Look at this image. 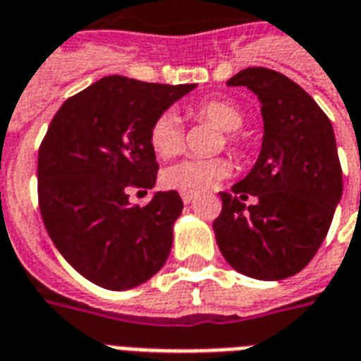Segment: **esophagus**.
I'll return each mask as SVG.
<instances>
[{
	"instance_id": "obj_1",
	"label": "esophagus",
	"mask_w": 361,
	"mask_h": 361,
	"mask_svg": "<svg viewBox=\"0 0 361 361\" xmlns=\"http://www.w3.org/2000/svg\"><path fill=\"white\" fill-rule=\"evenodd\" d=\"M195 199H197L195 195H188V193L181 195V201L185 202V204H191V202H195Z\"/></svg>"
}]
</instances>
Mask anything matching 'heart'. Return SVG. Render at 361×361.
I'll return each instance as SVG.
<instances>
[{
  "mask_svg": "<svg viewBox=\"0 0 361 361\" xmlns=\"http://www.w3.org/2000/svg\"><path fill=\"white\" fill-rule=\"evenodd\" d=\"M195 114L212 122L221 132L233 133L245 124V113L226 99H208L195 106ZM149 143L154 153L162 159H172L183 149V128L181 120L173 113H162L149 130ZM233 151H239L237 141L229 135ZM229 173V164L224 159H183L162 170V185L180 193L199 195L214 188Z\"/></svg>",
  "mask_w": 361,
  "mask_h": 361,
  "instance_id": "b5f03b06",
  "label": "heart"
}]
</instances>
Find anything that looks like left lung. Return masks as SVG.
<instances>
[{"label":"left lung","mask_w":361,"mask_h":361,"mask_svg":"<svg viewBox=\"0 0 361 361\" xmlns=\"http://www.w3.org/2000/svg\"><path fill=\"white\" fill-rule=\"evenodd\" d=\"M228 85H245L258 97L264 137L252 170L220 193L216 243L243 276L285 279L314 258L343 197L335 132L316 101L281 72L250 66ZM248 194L259 202L245 207Z\"/></svg>","instance_id":"1"}]
</instances>
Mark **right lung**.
Masks as SVG:
<instances>
[{
  "label": "right lung",
  "instance_id": "1",
  "mask_svg": "<svg viewBox=\"0 0 361 361\" xmlns=\"http://www.w3.org/2000/svg\"><path fill=\"white\" fill-rule=\"evenodd\" d=\"M197 84H147L105 76L66 99L38 153V199L45 229L66 262L87 281L128 290L166 264L178 191H157L145 207L132 188L157 183L149 130Z\"/></svg>",
  "mask_w": 361,
  "mask_h": 361
}]
</instances>
